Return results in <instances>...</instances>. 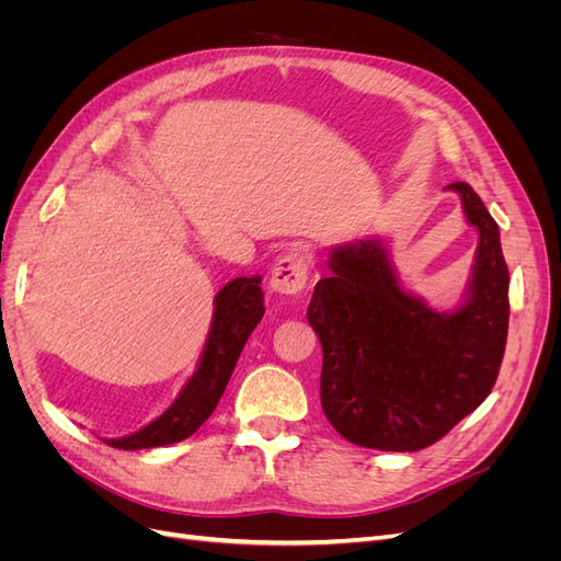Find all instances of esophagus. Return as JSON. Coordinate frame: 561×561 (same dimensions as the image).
<instances>
[{
	"instance_id": "esophagus-1",
	"label": "esophagus",
	"mask_w": 561,
	"mask_h": 561,
	"mask_svg": "<svg viewBox=\"0 0 561 561\" xmlns=\"http://www.w3.org/2000/svg\"><path fill=\"white\" fill-rule=\"evenodd\" d=\"M309 268H311V257L301 248L283 252L276 260L274 268H271V278H268L271 290L280 295L301 293L309 280Z\"/></svg>"
}]
</instances>
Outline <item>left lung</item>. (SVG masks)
I'll return each instance as SVG.
<instances>
[{
	"label": "left lung",
	"mask_w": 561,
	"mask_h": 561,
	"mask_svg": "<svg viewBox=\"0 0 561 561\" xmlns=\"http://www.w3.org/2000/svg\"><path fill=\"white\" fill-rule=\"evenodd\" d=\"M468 225L480 231L466 299L449 313L404 293L381 239L334 248L307 318L322 346L320 402L348 443L419 451L486 400L507 339V264L499 225L468 182Z\"/></svg>",
	"instance_id": "8db88e82"
}]
</instances>
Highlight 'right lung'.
<instances>
[{"instance_id":"1","label":"right lung","mask_w":561,"mask_h":561,"mask_svg":"<svg viewBox=\"0 0 561 561\" xmlns=\"http://www.w3.org/2000/svg\"><path fill=\"white\" fill-rule=\"evenodd\" d=\"M260 283L262 276L233 278L215 295L208 342L192 379L184 383L175 402L159 419L133 435L105 439L110 447L133 451L173 445L203 426V421L215 412L222 398L248 336L264 316V293Z\"/></svg>"}]
</instances>
